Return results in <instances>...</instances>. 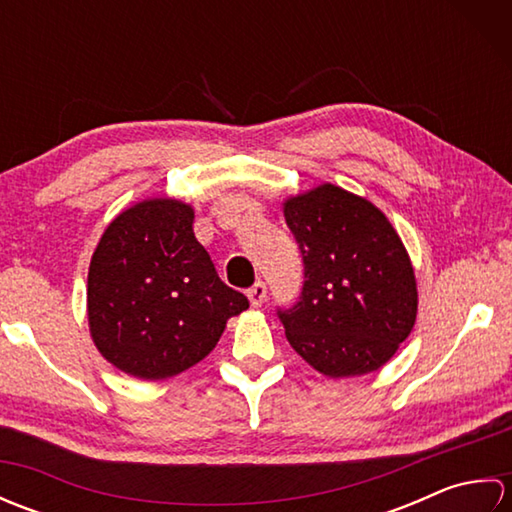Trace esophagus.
<instances>
[{
  "label": "esophagus",
  "instance_id": "34e87169",
  "mask_svg": "<svg viewBox=\"0 0 512 512\" xmlns=\"http://www.w3.org/2000/svg\"><path fill=\"white\" fill-rule=\"evenodd\" d=\"M246 297L250 301V306L253 308H259L262 303L266 301V284H262V281H257V284L253 288L246 290Z\"/></svg>",
  "mask_w": 512,
  "mask_h": 512
}]
</instances>
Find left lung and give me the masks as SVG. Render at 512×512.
I'll list each match as a JSON object with an SVG mask.
<instances>
[{
    "mask_svg": "<svg viewBox=\"0 0 512 512\" xmlns=\"http://www.w3.org/2000/svg\"><path fill=\"white\" fill-rule=\"evenodd\" d=\"M284 217L306 279L295 306L277 310L288 343L330 378L376 372L416 323L402 239L372 202L334 184L288 198Z\"/></svg>",
    "mask_w": 512,
    "mask_h": 512,
    "instance_id": "obj_1",
    "label": "left lung"
}]
</instances>
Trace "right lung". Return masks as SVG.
Masks as SVG:
<instances>
[{"mask_svg":"<svg viewBox=\"0 0 512 512\" xmlns=\"http://www.w3.org/2000/svg\"><path fill=\"white\" fill-rule=\"evenodd\" d=\"M193 209L171 198L116 215L88 273L96 350L121 372L162 380L200 363L248 299L217 277L195 239Z\"/></svg>","mask_w":512,"mask_h":512,"instance_id":"obj_1","label":"right lung"}]
</instances>
